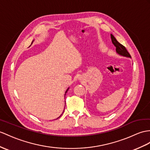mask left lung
I'll use <instances>...</instances> for the list:
<instances>
[{
	"label": "left lung",
	"instance_id": "1",
	"mask_svg": "<svg viewBox=\"0 0 150 150\" xmlns=\"http://www.w3.org/2000/svg\"><path fill=\"white\" fill-rule=\"evenodd\" d=\"M111 38L112 44L116 47V52H117L118 54H121V55H122V56H125V57L131 58L130 54H129V52H128V51L127 50L126 47L124 46H123L122 44H120L112 34H111Z\"/></svg>",
	"mask_w": 150,
	"mask_h": 150
}]
</instances>
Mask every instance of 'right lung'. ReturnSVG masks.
Instances as JSON below:
<instances>
[{"instance_id":"1","label":"right lung","mask_w":150,"mask_h":150,"mask_svg":"<svg viewBox=\"0 0 150 150\" xmlns=\"http://www.w3.org/2000/svg\"><path fill=\"white\" fill-rule=\"evenodd\" d=\"M67 90H68V89L67 90V91H66V92H65V93H67Z\"/></svg>"}]
</instances>
